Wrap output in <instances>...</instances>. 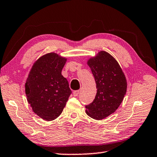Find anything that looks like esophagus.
Here are the masks:
<instances>
[{
    "label": "esophagus",
    "instance_id": "esophagus-1",
    "mask_svg": "<svg viewBox=\"0 0 157 157\" xmlns=\"http://www.w3.org/2000/svg\"><path fill=\"white\" fill-rule=\"evenodd\" d=\"M79 94V90H77V91H73V95L74 96H78Z\"/></svg>",
    "mask_w": 157,
    "mask_h": 157
}]
</instances>
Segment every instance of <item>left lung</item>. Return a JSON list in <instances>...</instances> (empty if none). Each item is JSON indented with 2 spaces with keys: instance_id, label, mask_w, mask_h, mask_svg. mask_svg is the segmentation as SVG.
Listing matches in <instances>:
<instances>
[{
  "instance_id": "1",
  "label": "left lung",
  "mask_w": 157,
  "mask_h": 157,
  "mask_svg": "<svg viewBox=\"0 0 157 157\" xmlns=\"http://www.w3.org/2000/svg\"><path fill=\"white\" fill-rule=\"evenodd\" d=\"M95 78L97 93L94 101L85 106L86 113L95 120L113 113L123 102L127 91L125 76L118 63L105 51L88 61Z\"/></svg>"
}]
</instances>
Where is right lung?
Instances as JSON below:
<instances>
[{"instance_id": "add662e5", "label": "right lung", "mask_w": 157, "mask_h": 157, "mask_svg": "<svg viewBox=\"0 0 157 157\" xmlns=\"http://www.w3.org/2000/svg\"><path fill=\"white\" fill-rule=\"evenodd\" d=\"M66 61L56 53H48L34 63L28 75L25 83L28 103L44 120L53 121L59 116L72 93L62 75Z\"/></svg>"}]
</instances>
